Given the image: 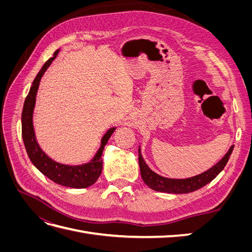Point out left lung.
<instances>
[{
  "instance_id": "8db88e82",
  "label": "left lung",
  "mask_w": 252,
  "mask_h": 252,
  "mask_svg": "<svg viewBox=\"0 0 252 252\" xmlns=\"http://www.w3.org/2000/svg\"><path fill=\"white\" fill-rule=\"evenodd\" d=\"M233 145L228 150L225 157L220 159V161L216 164L213 167L207 171H205L201 174H197L195 177L189 178V179H167L161 175L157 174L152 171L147 164L145 163L144 158L141 155V149L139 148V164L141 169V175L145 184L151 189L156 190L159 192H167V193H174V194H181V193H189L195 191V190L204 187L210 183L213 179L217 178V175L224 169L228 159H229L232 150Z\"/></svg>"
}]
</instances>
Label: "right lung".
<instances>
[{
	"instance_id": "add662e5",
	"label": "right lung",
	"mask_w": 252,
	"mask_h": 252,
	"mask_svg": "<svg viewBox=\"0 0 252 252\" xmlns=\"http://www.w3.org/2000/svg\"><path fill=\"white\" fill-rule=\"evenodd\" d=\"M59 50L53 53V57L50 58L42 67V69L36 74L32 85L30 87L29 94L25 98L24 107L22 111V136L24 141L25 148L30 161L39 169L44 175L57 183L59 185L70 187V188H86L94 185L96 180L102 173L103 168V159L102 154L105 145L107 144L109 138L116 128H110L106 132L101 141V147L97 150L96 155L91 161L87 164H83L79 166H68L64 164H60L53 161L48 156H46L40 148L34 135L33 125H32V113L35 104V96L37 93V88L40 85V81L43 77L44 72L52 63L58 56Z\"/></svg>"
}]
</instances>
